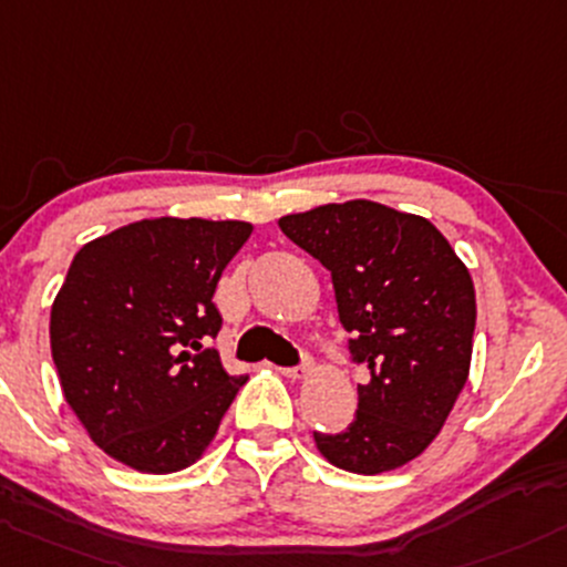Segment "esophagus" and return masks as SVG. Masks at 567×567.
Listing matches in <instances>:
<instances>
[{
	"label": "esophagus",
	"mask_w": 567,
	"mask_h": 567,
	"mask_svg": "<svg viewBox=\"0 0 567 567\" xmlns=\"http://www.w3.org/2000/svg\"><path fill=\"white\" fill-rule=\"evenodd\" d=\"M279 372H282L285 374V378H307V374L309 372H312V361H309V359H303L301 363H299V367H279Z\"/></svg>",
	"instance_id": "obj_1"
}]
</instances>
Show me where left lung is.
Listing matches in <instances>:
<instances>
[{"instance_id": "1", "label": "left lung", "mask_w": 567, "mask_h": 567, "mask_svg": "<svg viewBox=\"0 0 567 567\" xmlns=\"http://www.w3.org/2000/svg\"><path fill=\"white\" fill-rule=\"evenodd\" d=\"M279 228L331 271L350 359L369 369L353 424L315 432L348 473L378 475L424 454L467 383L475 288L449 238L374 200L288 214Z\"/></svg>"}]
</instances>
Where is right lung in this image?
<instances>
[{
	"mask_svg": "<svg viewBox=\"0 0 567 567\" xmlns=\"http://www.w3.org/2000/svg\"><path fill=\"white\" fill-rule=\"evenodd\" d=\"M252 225L141 219L83 244L51 307V355L89 437L141 473L189 467L247 383L204 348L219 277Z\"/></svg>",
	"mask_w": 567,
	"mask_h": 567,
	"instance_id": "add662e5",
	"label": "right lung"
}]
</instances>
